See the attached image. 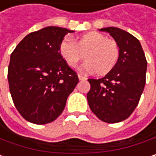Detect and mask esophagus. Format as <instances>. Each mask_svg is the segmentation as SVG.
<instances>
[{"label":"esophagus","instance_id":"obj_1","mask_svg":"<svg viewBox=\"0 0 156 156\" xmlns=\"http://www.w3.org/2000/svg\"><path fill=\"white\" fill-rule=\"evenodd\" d=\"M78 78H79V80H86L87 79V77L86 76H83V75H82V74H78Z\"/></svg>","mask_w":156,"mask_h":156}]
</instances>
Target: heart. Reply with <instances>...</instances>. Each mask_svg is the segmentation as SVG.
I'll list each match as a JSON object with an SVG mask.
<instances>
[{"label":"heart","mask_w":156,"mask_h":156,"mask_svg":"<svg viewBox=\"0 0 156 156\" xmlns=\"http://www.w3.org/2000/svg\"><path fill=\"white\" fill-rule=\"evenodd\" d=\"M87 61L81 70L88 73L106 74L114 68L119 58V48L116 41L109 40L98 32H89L75 42L66 36L59 43L58 52L70 67H75L83 59L85 52Z\"/></svg>","instance_id":"heart-1"}]
</instances>
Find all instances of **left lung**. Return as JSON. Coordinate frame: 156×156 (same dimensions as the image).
I'll return each mask as SVG.
<instances>
[{"label":"left lung","mask_w":156,"mask_h":156,"mask_svg":"<svg viewBox=\"0 0 156 156\" xmlns=\"http://www.w3.org/2000/svg\"><path fill=\"white\" fill-rule=\"evenodd\" d=\"M115 39L119 48L116 66L101 79H88L90 108L101 120L118 123L127 119L136 108L146 84V55L137 38L123 29H100Z\"/></svg>","instance_id":"obj_1"}]
</instances>
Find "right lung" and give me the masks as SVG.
<instances>
[{
  "mask_svg": "<svg viewBox=\"0 0 156 156\" xmlns=\"http://www.w3.org/2000/svg\"><path fill=\"white\" fill-rule=\"evenodd\" d=\"M72 32L53 26L31 32L10 55V95L20 114L31 123L43 125L56 119L79 82L58 52L60 41Z\"/></svg>",
  "mask_w": 156,
  "mask_h": 156,
  "instance_id": "obj_1",
  "label": "right lung"
}]
</instances>
